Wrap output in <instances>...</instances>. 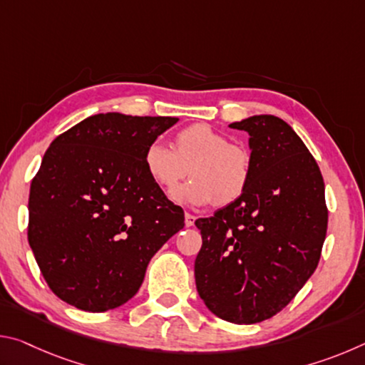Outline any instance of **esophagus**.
<instances>
[{
	"label": "esophagus",
	"mask_w": 365,
	"mask_h": 365,
	"mask_svg": "<svg viewBox=\"0 0 365 365\" xmlns=\"http://www.w3.org/2000/svg\"><path fill=\"white\" fill-rule=\"evenodd\" d=\"M195 215L193 214H185V225H187V227H191V225H193L195 224Z\"/></svg>",
	"instance_id": "34e87169"
}]
</instances>
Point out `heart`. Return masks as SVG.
<instances>
[{"label":"heart","mask_w":365,"mask_h":365,"mask_svg":"<svg viewBox=\"0 0 365 365\" xmlns=\"http://www.w3.org/2000/svg\"><path fill=\"white\" fill-rule=\"evenodd\" d=\"M148 177L169 191L188 174L193 180L172 191L178 205L202 207L230 205L248 188L251 178L250 154L230 145L224 133L207 123H195L175 135L174 148L154 140L143 153Z\"/></svg>","instance_id":"1"}]
</instances>
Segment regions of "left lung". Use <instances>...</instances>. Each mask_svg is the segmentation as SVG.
Wrapping results in <instances>:
<instances>
[{
    "mask_svg": "<svg viewBox=\"0 0 365 365\" xmlns=\"http://www.w3.org/2000/svg\"><path fill=\"white\" fill-rule=\"evenodd\" d=\"M228 127L250 135L251 178L237 201L195 222L200 298L232 324L280 312L316 270L329 212L322 174L280 117L257 114Z\"/></svg>",
    "mask_w": 365,
    "mask_h": 365,
    "instance_id": "1",
    "label": "left lung"
}]
</instances>
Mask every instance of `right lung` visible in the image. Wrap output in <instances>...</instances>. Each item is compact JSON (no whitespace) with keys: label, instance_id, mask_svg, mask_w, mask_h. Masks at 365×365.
Here are the masks:
<instances>
[{"label":"right lung","instance_id":"right-lung-1","mask_svg":"<svg viewBox=\"0 0 365 365\" xmlns=\"http://www.w3.org/2000/svg\"><path fill=\"white\" fill-rule=\"evenodd\" d=\"M178 117L95 114L53 141L29 197V245L48 287L88 312L133 298L151 257L185 227L143 153Z\"/></svg>","mask_w":365,"mask_h":365}]
</instances>
